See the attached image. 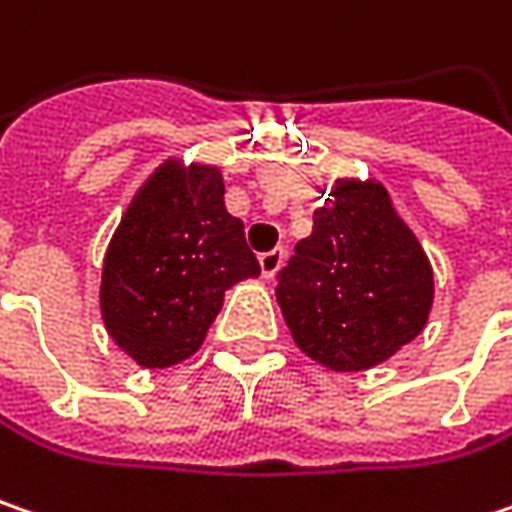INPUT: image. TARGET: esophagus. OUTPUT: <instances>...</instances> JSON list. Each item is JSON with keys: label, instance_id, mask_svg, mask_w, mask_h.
I'll return each instance as SVG.
<instances>
[{"label": "esophagus", "instance_id": "34e87169", "mask_svg": "<svg viewBox=\"0 0 512 512\" xmlns=\"http://www.w3.org/2000/svg\"><path fill=\"white\" fill-rule=\"evenodd\" d=\"M282 262H285V250H282V247H273V250H268V253H262V256H259L262 276H265V279H273V276H276V270L282 268Z\"/></svg>", "mask_w": 512, "mask_h": 512}]
</instances>
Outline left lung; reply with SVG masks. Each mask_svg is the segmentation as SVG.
<instances>
[{"label": "left lung", "mask_w": 512, "mask_h": 512, "mask_svg": "<svg viewBox=\"0 0 512 512\" xmlns=\"http://www.w3.org/2000/svg\"><path fill=\"white\" fill-rule=\"evenodd\" d=\"M328 195L311 236L276 276V302L311 360L363 371L423 331L432 265L383 184L340 178Z\"/></svg>", "instance_id": "left-lung-1"}]
</instances>
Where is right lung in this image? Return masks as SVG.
<instances>
[{
	"instance_id": "1",
	"label": "right lung",
	"mask_w": 512,
	"mask_h": 512,
	"mask_svg": "<svg viewBox=\"0 0 512 512\" xmlns=\"http://www.w3.org/2000/svg\"><path fill=\"white\" fill-rule=\"evenodd\" d=\"M247 276H259V262L242 218L224 207L221 172L167 161L132 198L106 250V331L143 369L175 366L201 348L224 291Z\"/></svg>"
}]
</instances>
